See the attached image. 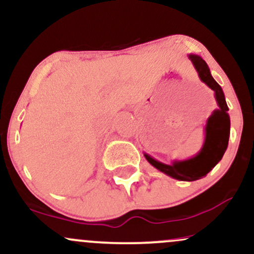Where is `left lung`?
Returning a JSON list of instances; mask_svg holds the SVG:
<instances>
[{
    "instance_id": "1",
    "label": "left lung",
    "mask_w": 254,
    "mask_h": 254,
    "mask_svg": "<svg viewBox=\"0 0 254 254\" xmlns=\"http://www.w3.org/2000/svg\"><path fill=\"white\" fill-rule=\"evenodd\" d=\"M188 57L193 64L199 80L214 90V97L218 106V109L212 111L210 117L206 119L202 148L196 155L185 160H173L172 164L168 165L157 161L149 154L143 153L147 161L156 170L180 182H194L205 177L223 157L228 147L230 132L228 106L222 88L214 80L208 64L202 57L193 54H189Z\"/></svg>"
}]
</instances>
